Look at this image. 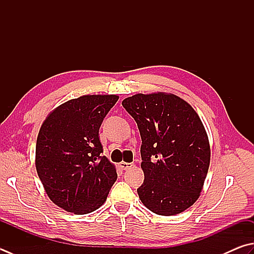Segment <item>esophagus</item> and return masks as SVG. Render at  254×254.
<instances>
[{"mask_svg": "<svg viewBox=\"0 0 254 254\" xmlns=\"http://www.w3.org/2000/svg\"><path fill=\"white\" fill-rule=\"evenodd\" d=\"M133 165L131 164V162H125V161H122L121 164H119V167H121V168L123 169V170H127V169H129V168H131Z\"/></svg>", "mask_w": 254, "mask_h": 254, "instance_id": "obj_1", "label": "esophagus"}]
</instances>
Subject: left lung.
Returning <instances> with one entry per match:
<instances>
[{
	"instance_id": "1",
	"label": "left lung",
	"mask_w": 254,
	"mask_h": 254,
	"mask_svg": "<svg viewBox=\"0 0 254 254\" xmlns=\"http://www.w3.org/2000/svg\"><path fill=\"white\" fill-rule=\"evenodd\" d=\"M122 105L141 137V202L156 214L172 216L191 207L201 192L210 146L198 114L172 94H137Z\"/></svg>"
}]
</instances>
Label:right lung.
Wrapping results in <instances>:
<instances>
[{
	"label": "right lung",
	"instance_id": "right-lung-1",
	"mask_svg": "<svg viewBox=\"0 0 254 254\" xmlns=\"http://www.w3.org/2000/svg\"><path fill=\"white\" fill-rule=\"evenodd\" d=\"M116 95H85L54 109L40 129L36 170L47 195L68 212H93L106 201L117 179L102 156L98 131Z\"/></svg>",
	"mask_w": 254,
	"mask_h": 254
}]
</instances>
